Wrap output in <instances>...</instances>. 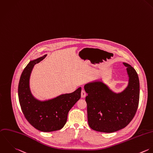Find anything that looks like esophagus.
<instances>
[{
    "mask_svg": "<svg viewBox=\"0 0 153 153\" xmlns=\"http://www.w3.org/2000/svg\"><path fill=\"white\" fill-rule=\"evenodd\" d=\"M81 97H82V98L85 97H86V95H87V94H86V93H85V91L84 90H82V91H81Z\"/></svg>",
    "mask_w": 153,
    "mask_h": 153,
    "instance_id": "1",
    "label": "esophagus"
}]
</instances>
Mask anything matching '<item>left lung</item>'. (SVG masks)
<instances>
[{
    "mask_svg": "<svg viewBox=\"0 0 153 153\" xmlns=\"http://www.w3.org/2000/svg\"><path fill=\"white\" fill-rule=\"evenodd\" d=\"M129 76L127 87L116 93L101 81L85 85L88 94V122L96 131L111 133L126 127L134 118L139 104L140 81L135 69L123 62Z\"/></svg>",
    "mask_w": 153,
    "mask_h": 153,
    "instance_id": "left-lung-1",
    "label": "left lung"
}]
</instances>
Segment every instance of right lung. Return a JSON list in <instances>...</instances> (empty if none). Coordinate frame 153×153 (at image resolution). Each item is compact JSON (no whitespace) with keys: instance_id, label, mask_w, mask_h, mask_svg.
<instances>
[{"instance_id":"add662e5","label":"right lung","mask_w":153,"mask_h":153,"mask_svg":"<svg viewBox=\"0 0 153 153\" xmlns=\"http://www.w3.org/2000/svg\"><path fill=\"white\" fill-rule=\"evenodd\" d=\"M46 54L31 60L24 69L18 85V97L23 114L36 129L43 132H52L62 129L67 121L71 108L81 98V87L74 92L61 94L54 99L40 101L32 94L30 78L34 65Z\"/></svg>"}]
</instances>
